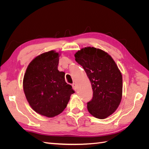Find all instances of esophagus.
<instances>
[{
	"label": "esophagus",
	"instance_id": "obj_1",
	"mask_svg": "<svg viewBox=\"0 0 149 149\" xmlns=\"http://www.w3.org/2000/svg\"><path fill=\"white\" fill-rule=\"evenodd\" d=\"M72 86H73V88L75 91H77V88H76V84L75 83H73L72 84Z\"/></svg>",
	"mask_w": 149,
	"mask_h": 149
}]
</instances>
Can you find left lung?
<instances>
[{"label":"left lung","mask_w":149,"mask_h":149,"mask_svg":"<svg viewBox=\"0 0 149 149\" xmlns=\"http://www.w3.org/2000/svg\"><path fill=\"white\" fill-rule=\"evenodd\" d=\"M91 83L92 100L87 104L89 112L97 119L113 114L123 96V76L112 58L104 51L85 47L74 54Z\"/></svg>","instance_id":"left-lung-1"}]
</instances>
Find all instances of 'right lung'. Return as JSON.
Instances as JSON below:
<instances>
[{"mask_svg": "<svg viewBox=\"0 0 149 149\" xmlns=\"http://www.w3.org/2000/svg\"><path fill=\"white\" fill-rule=\"evenodd\" d=\"M60 54L54 50L36 56L29 65L23 80L26 100L38 114L53 118L64 111L74 93L58 70Z\"/></svg>", "mask_w": 149, "mask_h": 149, "instance_id": "right-lung-1", "label": "right lung"}]
</instances>
